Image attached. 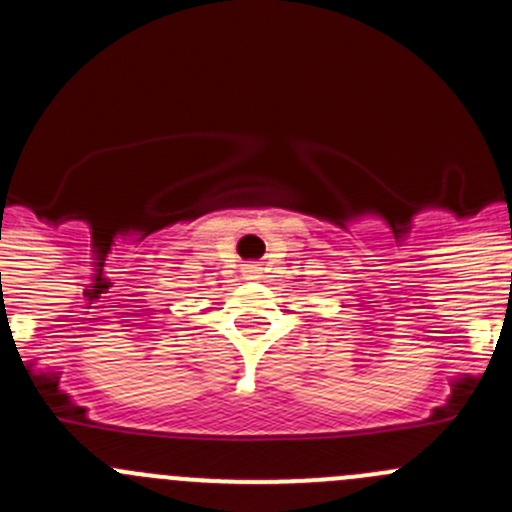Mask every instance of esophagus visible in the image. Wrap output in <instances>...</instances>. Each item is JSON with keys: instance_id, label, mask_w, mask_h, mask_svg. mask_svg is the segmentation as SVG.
I'll return each mask as SVG.
<instances>
[{"instance_id": "esophagus-1", "label": "esophagus", "mask_w": 512, "mask_h": 512, "mask_svg": "<svg viewBox=\"0 0 512 512\" xmlns=\"http://www.w3.org/2000/svg\"><path fill=\"white\" fill-rule=\"evenodd\" d=\"M245 275L250 277V280H255V277L260 275V267H257V265H247L245 267Z\"/></svg>"}]
</instances>
